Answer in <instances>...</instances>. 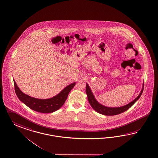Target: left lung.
Segmentation results:
<instances>
[{
    "label": "left lung",
    "mask_w": 158,
    "mask_h": 158,
    "mask_svg": "<svg viewBox=\"0 0 158 158\" xmlns=\"http://www.w3.org/2000/svg\"><path fill=\"white\" fill-rule=\"evenodd\" d=\"M143 84H144V82H143L142 89L140 92L139 94L138 95V97L136 98H135L131 102H130L129 103H128L124 106H120V107H108V106H104L101 103H100L94 97L90 87L87 83L86 84L85 91H86L87 98H88V100L89 101V104L91 105L92 107L96 112L100 113V114H103V115H106V116H114V115H117L118 114H120L123 112L127 110L129 108L131 107L132 105L137 101L139 99V98L141 97V95H142V93L143 90Z\"/></svg>",
    "instance_id": "obj_1"
}]
</instances>
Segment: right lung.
Here are the masks:
<instances>
[{
	"mask_svg": "<svg viewBox=\"0 0 158 158\" xmlns=\"http://www.w3.org/2000/svg\"><path fill=\"white\" fill-rule=\"evenodd\" d=\"M16 95L21 102L31 109L42 113H49L55 112L63 105L68 95L72 88L75 86L76 82L65 87L61 92L55 97L48 99H38L31 97L21 91L13 80Z\"/></svg>",
	"mask_w": 158,
	"mask_h": 158,
	"instance_id": "obj_1",
	"label": "right lung"
}]
</instances>
